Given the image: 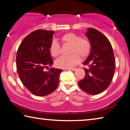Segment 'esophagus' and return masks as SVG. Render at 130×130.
<instances>
[{
    "mask_svg": "<svg viewBox=\"0 0 130 130\" xmlns=\"http://www.w3.org/2000/svg\"><path fill=\"white\" fill-rule=\"evenodd\" d=\"M77 69L76 68H72V69H69V70H72V71H75V70Z\"/></svg>",
    "mask_w": 130,
    "mask_h": 130,
    "instance_id": "esophagus-1",
    "label": "esophagus"
}]
</instances>
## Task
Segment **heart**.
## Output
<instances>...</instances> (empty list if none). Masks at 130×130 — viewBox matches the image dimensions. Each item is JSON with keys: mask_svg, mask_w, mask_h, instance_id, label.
Wrapping results in <instances>:
<instances>
[{"mask_svg": "<svg viewBox=\"0 0 130 130\" xmlns=\"http://www.w3.org/2000/svg\"><path fill=\"white\" fill-rule=\"evenodd\" d=\"M61 41L63 45L70 46L69 56H62L57 59L56 65L59 68L70 69L80 62V56L86 58L91 51L92 45L87 38H81V36L73 32L67 33L61 37ZM50 52L54 57H58L61 53V46L56 40L53 41L50 45Z\"/></svg>", "mask_w": 130, "mask_h": 130, "instance_id": "obj_1", "label": "heart"}]
</instances>
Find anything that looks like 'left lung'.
<instances>
[{
  "instance_id": "obj_1",
  "label": "left lung",
  "mask_w": 130,
  "mask_h": 130,
  "mask_svg": "<svg viewBox=\"0 0 130 130\" xmlns=\"http://www.w3.org/2000/svg\"><path fill=\"white\" fill-rule=\"evenodd\" d=\"M92 45L91 53L83 64L85 76L78 81L80 88L90 94L105 91L111 84L115 70L112 47L106 37L98 30L89 28L86 32Z\"/></svg>"
}]
</instances>
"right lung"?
I'll return each instance as SVG.
<instances>
[{
	"mask_svg": "<svg viewBox=\"0 0 130 130\" xmlns=\"http://www.w3.org/2000/svg\"><path fill=\"white\" fill-rule=\"evenodd\" d=\"M54 33V31H34L23 39L18 49V73L25 87L36 96L50 94L60 82L62 69L51 68L49 72L43 70L53 63L50 53V45Z\"/></svg>",
	"mask_w": 130,
	"mask_h": 130,
	"instance_id": "add662e5",
	"label": "right lung"
}]
</instances>
